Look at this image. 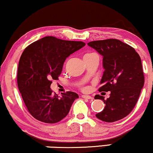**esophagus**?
Instances as JSON below:
<instances>
[{
    "label": "esophagus",
    "mask_w": 153,
    "mask_h": 153,
    "mask_svg": "<svg viewBox=\"0 0 153 153\" xmlns=\"http://www.w3.org/2000/svg\"><path fill=\"white\" fill-rule=\"evenodd\" d=\"M82 98L84 99H87V100H90V99H92L91 96H89V95H82Z\"/></svg>",
    "instance_id": "obj_1"
}]
</instances>
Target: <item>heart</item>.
<instances>
[{
    "label": "heart",
    "instance_id": "1",
    "mask_svg": "<svg viewBox=\"0 0 153 153\" xmlns=\"http://www.w3.org/2000/svg\"><path fill=\"white\" fill-rule=\"evenodd\" d=\"M84 57H89V58H97L99 59V56L96 53H94V52H90V53H87L84 55ZM87 88H83V90H86Z\"/></svg>",
    "mask_w": 153,
    "mask_h": 153
}]
</instances>
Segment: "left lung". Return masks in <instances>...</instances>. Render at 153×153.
<instances>
[{
  "label": "left lung",
  "instance_id": "8db88e82",
  "mask_svg": "<svg viewBox=\"0 0 153 153\" xmlns=\"http://www.w3.org/2000/svg\"><path fill=\"white\" fill-rule=\"evenodd\" d=\"M88 46L103 57L105 71L100 91H111L109 97L97 94L103 100L105 109L96 117L106 123H114L128 115L137 103L144 86V73L141 59L134 48L118 39L94 41Z\"/></svg>",
  "mask_w": 153,
  "mask_h": 153
}]
</instances>
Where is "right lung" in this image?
<instances>
[{
	"label": "right lung",
	"instance_id": "1",
	"mask_svg": "<svg viewBox=\"0 0 153 153\" xmlns=\"http://www.w3.org/2000/svg\"><path fill=\"white\" fill-rule=\"evenodd\" d=\"M85 46L82 41L46 36L25 48L20 58L17 83L29 113L45 123H56L69 113L79 95L73 91L62 97L52 92V80H57L66 59Z\"/></svg>",
	"mask_w": 153,
	"mask_h": 153
}]
</instances>
